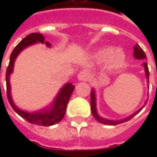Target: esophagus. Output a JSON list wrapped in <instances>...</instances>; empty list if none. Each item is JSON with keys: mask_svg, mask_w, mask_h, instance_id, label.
I'll list each match as a JSON object with an SVG mask.
<instances>
[{"mask_svg": "<svg viewBox=\"0 0 157 157\" xmlns=\"http://www.w3.org/2000/svg\"><path fill=\"white\" fill-rule=\"evenodd\" d=\"M89 77H90V75L86 71H81L78 75V78L79 80H86V81L89 79Z\"/></svg>", "mask_w": 157, "mask_h": 157, "instance_id": "1", "label": "esophagus"}]
</instances>
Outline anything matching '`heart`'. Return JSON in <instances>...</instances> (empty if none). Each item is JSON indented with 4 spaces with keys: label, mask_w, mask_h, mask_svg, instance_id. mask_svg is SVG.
Returning <instances> with one entry per match:
<instances>
[{
    "label": "heart",
    "mask_w": 157,
    "mask_h": 157,
    "mask_svg": "<svg viewBox=\"0 0 157 157\" xmlns=\"http://www.w3.org/2000/svg\"><path fill=\"white\" fill-rule=\"evenodd\" d=\"M98 59L104 61L106 59V65L109 68H116L124 63L126 56L124 52L121 50H113V48L106 47L97 54Z\"/></svg>",
    "instance_id": "1"
}]
</instances>
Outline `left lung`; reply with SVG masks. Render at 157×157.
<instances>
[{"label":"left lung","mask_w":157,"mask_h":157,"mask_svg":"<svg viewBox=\"0 0 157 157\" xmlns=\"http://www.w3.org/2000/svg\"><path fill=\"white\" fill-rule=\"evenodd\" d=\"M134 57L136 59H146L147 57H146V54L144 53L143 52V50H142V48L140 47V46L138 45V44H136L135 46V48H134ZM143 66H144V69H145V73H146V77H147V79H148V78H149V71H148V63H143ZM91 110H92V113H93V115H94V117L99 121L100 123L102 124H105V125H118V124H121V123H123V122H126V121H129L131 120L132 118L134 117L135 115H136L139 112L142 110V108L141 109H139L138 111L136 112L135 113H133L132 115H130L128 117L125 118L123 120H121V121H111V120H106V119H104V118L100 117L98 115V113H97V110H96V100H95V94H94V92L92 90V92H91Z\"/></svg>","instance_id":"left-lung-1"}]
</instances>
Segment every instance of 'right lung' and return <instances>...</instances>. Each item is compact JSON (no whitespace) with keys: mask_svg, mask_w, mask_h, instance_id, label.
Masks as SVG:
<instances>
[{"mask_svg":"<svg viewBox=\"0 0 157 157\" xmlns=\"http://www.w3.org/2000/svg\"><path fill=\"white\" fill-rule=\"evenodd\" d=\"M42 43L44 44L48 47L51 46V44L49 42L45 41V38L44 35L41 33H31L28 35L25 38L21 40V42L15 46V48L13 50V52L10 55V60L7 71H6V82H7V97L9 100V104L12 106V108L15 110L21 117L25 119L29 123L39 125V126H45L49 127L54 124L58 123L61 121L64 117L65 111H66V106L68 104L71 95L74 90V86L71 83L66 84L63 86L59 94H57V98L54 101V104L52 105V109L50 111H45L46 109H44V111L36 112V113H27V112L21 111L17 106H15L14 104L11 95H10V84H9V76L13 71L14 63L16 57L18 54L28 46L31 45L35 43Z\"/></svg>","mask_w":157,"mask_h":157,"instance_id":"obj_1","label":"right lung"}]
</instances>
